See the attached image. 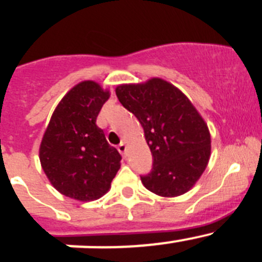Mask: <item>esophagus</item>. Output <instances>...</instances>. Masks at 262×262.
<instances>
[{"label": "esophagus", "mask_w": 262, "mask_h": 262, "mask_svg": "<svg viewBox=\"0 0 262 262\" xmlns=\"http://www.w3.org/2000/svg\"><path fill=\"white\" fill-rule=\"evenodd\" d=\"M118 150L121 153V155L125 156L126 155V144L124 143V142H121V143L118 146Z\"/></svg>", "instance_id": "34e87169"}]
</instances>
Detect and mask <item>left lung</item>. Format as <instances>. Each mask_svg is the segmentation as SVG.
I'll return each mask as SVG.
<instances>
[{"mask_svg":"<svg viewBox=\"0 0 262 262\" xmlns=\"http://www.w3.org/2000/svg\"><path fill=\"white\" fill-rule=\"evenodd\" d=\"M115 92L142 124L152 153V170L141 175L146 189L167 198L185 194L209 161L210 134L205 121L180 90L161 78L121 84Z\"/></svg>","mask_w":262,"mask_h":262,"instance_id":"8db88e82","label":"left lung"}]
</instances>
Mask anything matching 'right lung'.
<instances>
[{"label":"right lung","instance_id":"1","mask_svg":"<svg viewBox=\"0 0 262 262\" xmlns=\"http://www.w3.org/2000/svg\"><path fill=\"white\" fill-rule=\"evenodd\" d=\"M109 96L96 82L83 81L53 113L39 156L49 181L66 196L81 202L99 199L120 168V153L96 125Z\"/></svg>","mask_w":262,"mask_h":262}]
</instances>
